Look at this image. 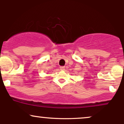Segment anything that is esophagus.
Instances as JSON below:
<instances>
[{
    "label": "esophagus",
    "instance_id": "34e87169",
    "mask_svg": "<svg viewBox=\"0 0 124 124\" xmlns=\"http://www.w3.org/2000/svg\"><path fill=\"white\" fill-rule=\"evenodd\" d=\"M60 69L61 70H64L65 67H64V66H61L60 67Z\"/></svg>",
    "mask_w": 124,
    "mask_h": 124
}]
</instances>
